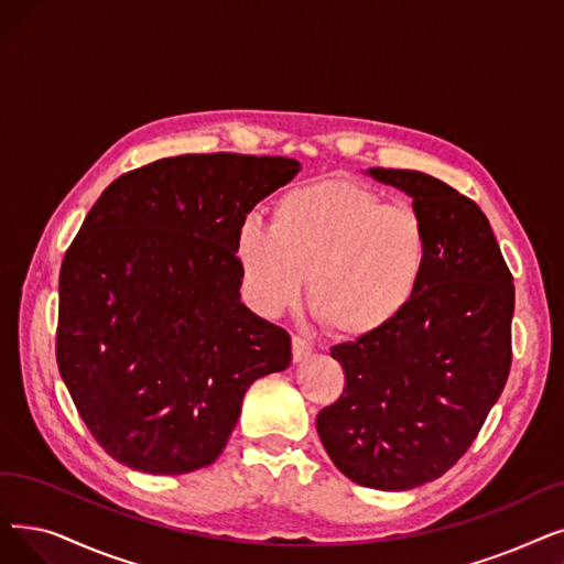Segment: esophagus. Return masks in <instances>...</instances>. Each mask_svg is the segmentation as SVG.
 I'll list each match as a JSON object with an SVG mask.
<instances>
[{
  "label": "esophagus",
  "mask_w": 564,
  "mask_h": 564,
  "mask_svg": "<svg viewBox=\"0 0 564 564\" xmlns=\"http://www.w3.org/2000/svg\"><path fill=\"white\" fill-rule=\"evenodd\" d=\"M313 352V343L302 338V336H292V359L302 361Z\"/></svg>",
  "instance_id": "34e87169"
}]
</instances>
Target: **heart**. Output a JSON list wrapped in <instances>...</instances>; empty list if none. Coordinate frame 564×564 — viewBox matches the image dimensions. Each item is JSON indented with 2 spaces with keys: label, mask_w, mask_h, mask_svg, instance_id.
Listing matches in <instances>:
<instances>
[{
  "label": "heart",
  "mask_w": 564,
  "mask_h": 564,
  "mask_svg": "<svg viewBox=\"0 0 564 564\" xmlns=\"http://www.w3.org/2000/svg\"><path fill=\"white\" fill-rule=\"evenodd\" d=\"M433 258L424 216L350 180H321L279 195L272 228L243 218L235 262L249 304L264 317L308 306L327 329L371 338L417 300Z\"/></svg>",
  "instance_id": "1"
}]
</instances>
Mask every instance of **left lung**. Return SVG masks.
I'll return each instance as SVG.
<instances>
[{
	"label": "left lung",
	"instance_id": "8db88e82",
	"mask_svg": "<svg viewBox=\"0 0 564 564\" xmlns=\"http://www.w3.org/2000/svg\"><path fill=\"white\" fill-rule=\"evenodd\" d=\"M405 191L431 230L433 258L417 300L371 338L338 343L346 387L315 429L348 479L408 491L468 452L511 366L513 283L484 212L417 170L371 167Z\"/></svg>",
	"mask_w": 564,
	"mask_h": 564
}]
</instances>
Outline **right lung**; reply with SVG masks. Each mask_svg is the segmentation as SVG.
<instances>
[{
    "label": "right lung",
    "instance_id": "obj_1",
    "mask_svg": "<svg viewBox=\"0 0 564 564\" xmlns=\"http://www.w3.org/2000/svg\"><path fill=\"white\" fill-rule=\"evenodd\" d=\"M295 159L184 154L117 177L59 272L57 366L89 433L150 475L214 463L290 334L239 302L235 235Z\"/></svg>",
    "mask_w": 564,
    "mask_h": 564
}]
</instances>
